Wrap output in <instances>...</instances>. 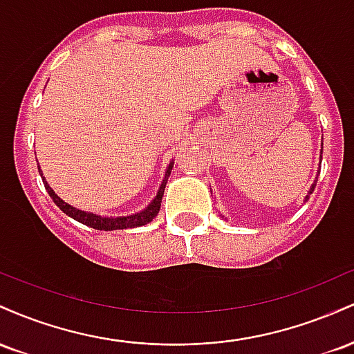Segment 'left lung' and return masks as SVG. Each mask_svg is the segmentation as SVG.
<instances>
[{
  "instance_id": "left-lung-1",
  "label": "left lung",
  "mask_w": 354,
  "mask_h": 354,
  "mask_svg": "<svg viewBox=\"0 0 354 354\" xmlns=\"http://www.w3.org/2000/svg\"><path fill=\"white\" fill-rule=\"evenodd\" d=\"M321 154H323V151H321ZM316 181H318V178H316V180H315V183H313V185H311V188H310V191H308V196H306V200H308V198H310V194L313 193V191H315V186H316ZM306 200H304V201H306Z\"/></svg>"
}]
</instances>
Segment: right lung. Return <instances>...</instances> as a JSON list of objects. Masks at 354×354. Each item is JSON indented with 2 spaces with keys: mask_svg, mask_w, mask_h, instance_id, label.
<instances>
[{
  "mask_svg": "<svg viewBox=\"0 0 354 354\" xmlns=\"http://www.w3.org/2000/svg\"><path fill=\"white\" fill-rule=\"evenodd\" d=\"M171 169H173V161L169 163L168 169H166L165 180H163V183H161L160 189H158V193H156V196H154V200L149 203V205L146 206L143 211H140V213H135V214H129V216H116V218L100 216V214L88 213V211L78 209V208H75V206L68 205V203H64L63 200H61L58 194L53 191L51 186L48 185V181L44 180L41 169L38 168V171H39V174H41L44 188H46L48 194H50V196L53 198V201H55V205L58 206V208L63 211V213H66L70 218L76 219V221L81 223V225L89 226V228H95V230H100V231H115V230H126V228H136V226H143V225H146V223L153 221V219L156 218V214L160 213L161 200H163L165 188H166V181H168L169 174H171Z\"/></svg>",
  "mask_w": 354,
  "mask_h": 354,
  "instance_id": "right-lung-1",
  "label": "right lung"
}]
</instances>
